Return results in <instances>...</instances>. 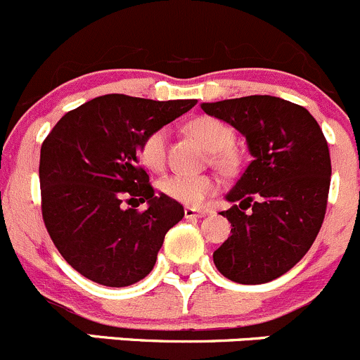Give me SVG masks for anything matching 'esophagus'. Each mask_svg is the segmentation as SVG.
I'll list each match as a JSON object with an SVG mask.
<instances>
[{
    "label": "esophagus",
    "mask_w": 360,
    "mask_h": 360,
    "mask_svg": "<svg viewBox=\"0 0 360 360\" xmlns=\"http://www.w3.org/2000/svg\"><path fill=\"white\" fill-rule=\"evenodd\" d=\"M184 213H185V219H202V217L206 215L205 210L192 208V206H185Z\"/></svg>",
    "instance_id": "obj_1"
}]
</instances>
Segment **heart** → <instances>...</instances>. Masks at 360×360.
Returning a JSON list of instances; mask_svg holds the SVG:
<instances>
[{"label":"heart","mask_w":360,"mask_h":360,"mask_svg":"<svg viewBox=\"0 0 360 360\" xmlns=\"http://www.w3.org/2000/svg\"><path fill=\"white\" fill-rule=\"evenodd\" d=\"M188 133L198 138L208 150H212V162L219 168L229 169L234 165V152L231 150L234 134L233 129L215 117L201 115L191 120L187 126ZM166 145H168V129L159 127L148 133L138 148L140 162L150 172H161L166 166ZM159 188L169 199L184 205L198 206L206 195L215 191V180L206 175H169L159 181Z\"/></svg>","instance_id":"1"}]
</instances>
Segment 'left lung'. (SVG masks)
Listing matches in <instances>:
<instances>
[{"label": "left lung", "instance_id": "8db88e82", "mask_svg": "<svg viewBox=\"0 0 360 360\" xmlns=\"http://www.w3.org/2000/svg\"><path fill=\"white\" fill-rule=\"evenodd\" d=\"M205 113L247 138L252 162L227 192L231 236L213 252L226 278L271 282L297 264L315 241L330 185L329 147L311 113L275 96L201 103Z\"/></svg>", "mask_w": 360, "mask_h": 360}]
</instances>
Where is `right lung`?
I'll use <instances>...</instances> for the list:
<instances>
[{"mask_svg":"<svg viewBox=\"0 0 360 360\" xmlns=\"http://www.w3.org/2000/svg\"><path fill=\"white\" fill-rule=\"evenodd\" d=\"M195 99L106 94L68 112L41 145V215L64 261L99 285L127 287L154 269L166 233L184 206L155 195L138 165V148L154 129L195 105ZM124 198L148 201L145 212Z\"/></svg>","mask_w":360,"mask_h":360,"instance_id":"obj_1","label":"right lung"}]
</instances>
